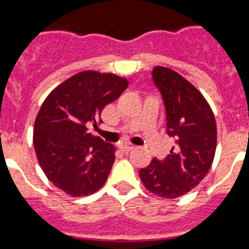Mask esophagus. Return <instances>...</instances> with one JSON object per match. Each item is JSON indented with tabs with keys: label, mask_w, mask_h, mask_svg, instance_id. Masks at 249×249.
Returning <instances> with one entry per match:
<instances>
[{
	"label": "esophagus",
	"mask_w": 249,
	"mask_h": 249,
	"mask_svg": "<svg viewBox=\"0 0 249 249\" xmlns=\"http://www.w3.org/2000/svg\"><path fill=\"white\" fill-rule=\"evenodd\" d=\"M118 147H119L123 152H129L130 150L134 149L133 145H130V144H119L118 145Z\"/></svg>",
	"instance_id": "obj_1"
}]
</instances>
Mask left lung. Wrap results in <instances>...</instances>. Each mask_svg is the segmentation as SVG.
Masks as SVG:
<instances>
[{
    "mask_svg": "<svg viewBox=\"0 0 249 249\" xmlns=\"http://www.w3.org/2000/svg\"><path fill=\"white\" fill-rule=\"evenodd\" d=\"M152 79L166 109L167 135L176 145L163 160H154L139 171L147 191L176 198L202 181L213 162L217 126L211 107L187 79L166 67L152 69Z\"/></svg>",
    "mask_w": 249,
    "mask_h": 249,
    "instance_id": "left-lung-1",
    "label": "left lung"
}]
</instances>
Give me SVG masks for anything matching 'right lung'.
Returning a JSON list of instances; mask_svg holds the SVG:
<instances>
[{"instance_id":"add662e5","label":"right lung","mask_w":249,"mask_h":249,"mask_svg":"<svg viewBox=\"0 0 249 249\" xmlns=\"http://www.w3.org/2000/svg\"><path fill=\"white\" fill-rule=\"evenodd\" d=\"M113 73L84 71L53 89L38 111L33 129L36 155L48 180L69 196L102 189L115 161V147L89 133L102 111L127 88Z\"/></svg>"}]
</instances>
